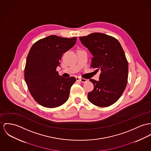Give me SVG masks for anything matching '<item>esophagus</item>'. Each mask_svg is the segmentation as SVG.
Returning a JSON list of instances; mask_svg holds the SVG:
<instances>
[{
  "label": "esophagus",
  "instance_id": "esophagus-1",
  "mask_svg": "<svg viewBox=\"0 0 151 151\" xmlns=\"http://www.w3.org/2000/svg\"><path fill=\"white\" fill-rule=\"evenodd\" d=\"M76 79V81H81V83H85V82H86V81H87V79H83V78H79V77H77Z\"/></svg>",
  "mask_w": 151,
  "mask_h": 151
}]
</instances>
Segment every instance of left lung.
I'll use <instances>...</instances> for the list:
<instances>
[{"instance_id":"obj_1","label":"left lung","mask_w":151,"mask_h":151,"mask_svg":"<svg viewBox=\"0 0 151 151\" xmlns=\"http://www.w3.org/2000/svg\"><path fill=\"white\" fill-rule=\"evenodd\" d=\"M79 38L93 55L91 67L101 71L99 81L90 79L93 90L88 93L89 101L101 107L114 104L128 83V62L122 47L116 38L101 33Z\"/></svg>"}]
</instances>
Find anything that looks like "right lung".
<instances>
[{
    "label": "right lung",
    "mask_w": 151,
    "mask_h": 151,
    "mask_svg": "<svg viewBox=\"0 0 151 151\" xmlns=\"http://www.w3.org/2000/svg\"><path fill=\"white\" fill-rule=\"evenodd\" d=\"M76 42V37L68 38L52 35L37 41L30 48L24 68V80L38 104L55 108L68 100L76 78H64L59 76L56 68L63 54Z\"/></svg>",
    "instance_id": "right-lung-1"
}]
</instances>
